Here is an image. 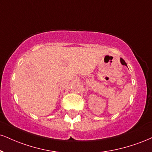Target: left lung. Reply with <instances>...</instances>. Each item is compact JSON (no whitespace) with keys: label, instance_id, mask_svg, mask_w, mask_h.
<instances>
[{"label":"left lung","instance_id":"1","mask_svg":"<svg viewBox=\"0 0 152 152\" xmlns=\"http://www.w3.org/2000/svg\"><path fill=\"white\" fill-rule=\"evenodd\" d=\"M120 62H121V64L122 65H125V66H127V64H126V62L125 61V60L123 59V58H120Z\"/></svg>","mask_w":152,"mask_h":152}]
</instances>
